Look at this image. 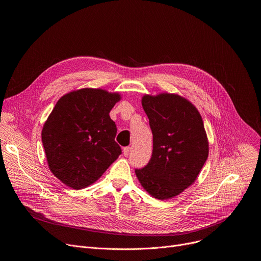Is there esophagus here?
<instances>
[{"mask_svg":"<svg viewBox=\"0 0 261 261\" xmlns=\"http://www.w3.org/2000/svg\"><path fill=\"white\" fill-rule=\"evenodd\" d=\"M129 152H130V146H126L123 148V154L125 157H127L129 155Z\"/></svg>","mask_w":261,"mask_h":261,"instance_id":"obj_1","label":"esophagus"}]
</instances>
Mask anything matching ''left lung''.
<instances>
[{
	"mask_svg": "<svg viewBox=\"0 0 261 261\" xmlns=\"http://www.w3.org/2000/svg\"><path fill=\"white\" fill-rule=\"evenodd\" d=\"M141 104L150 120L153 154L135 173L148 194L169 199L195 181L207 159L203 122L197 108L176 94L144 95Z\"/></svg>",
	"mask_w": 261,
	"mask_h": 261,
	"instance_id": "1",
	"label": "left lung"
}]
</instances>
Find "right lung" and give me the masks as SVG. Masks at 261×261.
Wrapping results in <instances>:
<instances>
[{
	"mask_svg": "<svg viewBox=\"0 0 261 261\" xmlns=\"http://www.w3.org/2000/svg\"><path fill=\"white\" fill-rule=\"evenodd\" d=\"M119 93L102 89L72 91L59 99L41 137L50 171L73 189L95 182L122 154L109 113Z\"/></svg>",
	"mask_w": 261,
	"mask_h": 261,
	"instance_id": "add662e5",
	"label": "right lung"
}]
</instances>
